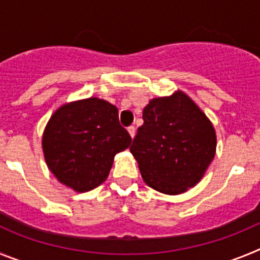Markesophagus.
Listing matches in <instances>:
<instances>
[{"label": "esophagus", "mask_w": 260, "mask_h": 260, "mask_svg": "<svg viewBox=\"0 0 260 260\" xmlns=\"http://www.w3.org/2000/svg\"><path fill=\"white\" fill-rule=\"evenodd\" d=\"M127 132H128V134H130V137H132V138L135 137V127H134V126H130V127L127 128Z\"/></svg>", "instance_id": "esophagus-1"}]
</instances>
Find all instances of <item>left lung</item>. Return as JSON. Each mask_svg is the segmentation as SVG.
Instances as JSON below:
<instances>
[{
    "label": "left lung",
    "mask_w": 260,
    "mask_h": 260,
    "mask_svg": "<svg viewBox=\"0 0 260 260\" xmlns=\"http://www.w3.org/2000/svg\"><path fill=\"white\" fill-rule=\"evenodd\" d=\"M130 152L142 178L162 194L194 187L216 153V132L203 110L182 91L155 98L143 109Z\"/></svg>",
    "instance_id": "8db88e82"
}]
</instances>
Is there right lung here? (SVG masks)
Returning a JSON list of instances; mask_svg holds the SVG:
<instances>
[{
    "instance_id": "add662e5",
    "label": "right lung",
    "mask_w": 260,
    "mask_h": 260,
    "mask_svg": "<svg viewBox=\"0 0 260 260\" xmlns=\"http://www.w3.org/2000/svg\"><path fill=\"white\" fill-rule=\"evenodd\" d=\"M130 143L132 137L119 125L118 109L99 98L59 107L48 121L41 142L48 169L77 192L102 185L114 156Z\"/></svg>"
}]
</instances>
